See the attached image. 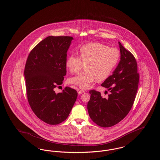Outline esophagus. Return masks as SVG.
I'll list each match as a JSON object with an SVG mask.
<instances>
[{
	"mask_svg": "<svg viewBox=\"0 0 160 160\" xmlns=\"http://www.w3.org/2000/svg\"><path fill=\"white\" fill-rule=\"evenodd\" d=\"M85 92H86V91L83 90V89H80V90H79L78 92V94H83V93H85Z\"/></svg>",
	"mask_w": 160,
	"mask_h": 160,
	"instance_id": "esophagus-1",
	"label": "esophagus"
}]
</instances>
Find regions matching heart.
Segmentation results:
<instances>
[{
  "mask_svg": "<svg viewBox=\"0 0 160 160\" xmlns=\"http://www.w3.org/2000/svg\"><path fill=\"white\" fill-rule=\"evenodd\" d=\"M79 57H68L66 65L71 73H78L85 65L86 71L70 79V82L82 89L89 88L94 82L106 79L117 65L120 54L115 48L100 43H92L79 48Z\"/></svg>",
  "mask_w": 160,
  "mask_h": 160,
  "instance_id": "heart-1",
  "label": "heart"
}]
</instances>
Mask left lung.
Wrapping results in <instances>:
<instances>
[{
    "label": "left lung",
    "instance_id": "left-lung-1",
    "mask_svg": "<svg viewBox=\"0 0 160 160\" xmlns=\"http://www.w3.org/2000/svg\"><path fill=\"white\" fill-rule=\"evenodd\" d=\"M118 43L120 61L112 74L101 85L110 92L108 98H102L101 93L94 89L89 91L91 94L88 103L89 117L103 128L117 124L128 114L138 90L140 75L136 59L120 42Z\"/></svg>",
    "mask_w": 160,
    "mask_h": 160
}]
</instances>
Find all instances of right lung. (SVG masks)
Returning a JSON list of instances; mask_svg holds the SVG:
<instances>
[{"label": "right lung", "mask_w": 160, "mask_h": 160, "mask_svg": "<svg viewBox=\"0 0 160 160\" xmlns=\"http://www.w3.org/2000/svg\"><path fill=\"white\" fill-rule=\"evenodd\" d=\"M73 38L48 36L29 54L25 67L27 95L29 106L39 119L49 124L64 122L77 97V91L66 86L56 94L66 74L67 51Z\"/></svg>", "instance_id": "1"}]
</instances>
